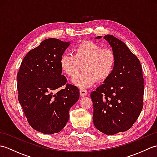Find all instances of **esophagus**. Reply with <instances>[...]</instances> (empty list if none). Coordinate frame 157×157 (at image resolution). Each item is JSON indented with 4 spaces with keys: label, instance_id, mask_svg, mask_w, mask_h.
I'll use <instances>...</instances> for the list:
<instances>
[{
    "label": "esophagus",
    "instance_id": "1",
    "mask_svg": "<svg viewBox=\"0 0 157 157\" xmlns=\"http://www.w3.org/2000/svg\"><path fill=\"white\" fill-rule=\"evenodd\" d=\"M79 94H80V96H85L87 95L88 91L86 90V89L82 88V89L79 90Z\"/></svg>",
    "mask_w": 157,
    "mask_h": 157
}]
</instances>
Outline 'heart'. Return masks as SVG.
<instances>
[{"instance_id": "obj_1", "label": "heart", "mask_w": 157, "mask_h": 157, "mask_svg": "<svg viewBox=\"0 0 157 157\" xmlns=\"http://www.w3.org/2000/svg\"><path fill=\"white\" fill-rule=\"evenodd\" d=\"M73 55H63L60 64L63 71L74 77L82 68L84 71L73 79V83L80 88H88L96 81L103 82L111 75L115 68L116 55L110 48H102L92 41H83L73 50Z\"/></svg>"}]
</instances>
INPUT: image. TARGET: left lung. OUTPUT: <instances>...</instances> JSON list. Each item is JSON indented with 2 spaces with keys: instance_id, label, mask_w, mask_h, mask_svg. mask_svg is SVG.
Here are the masks:
<instances>
[{
  "instance_id": "left-lung-1",
  "label": "left lung",
  "mask_w": 157,
  "mask_h": 157,
  "mask_svg": "<svg viewBox=\"0 0 157 157\" xmlns=\"http://www.w3.org/2000/svg\"><path fill=\"white\" fill-rule=\"evenodd\" d=\"M104 38L115 53V68L90 96L96 128L113 135L128 130L138 119L144 105V78L139 59L124 42L109 34Z\"/></svg>"
}]
</instances>
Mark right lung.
<instances>
[{"label":"right lung","mask_w":157,"mask_h":157,"mask_svg":"<svg viewBox=\"0 0 157 157\" xmlns=\"http://www.w3.org/2000/svg\"><path fill=\"white\" fill-rule=\"evenodd\" d=\"M69 44L44 40L25 56L17 73L18 99L24 115L33 129L45 134L64 128L69 109L79 97L78 87L66 84L61 75L60 59Z\"/></svg>","instance_id":"add662e5"}]
</instances>
